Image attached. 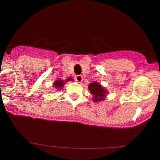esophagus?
Masks as SVG:
<instances>
[{
	"mask_svg": "<svg viewBox=\"0 0 160 160\" xmlns=\"http://www.w3.org/2000/svg\"><path fill=\"white\" fill-rule=\"evenodd\" d=\"M75 80L76 81L78 82V83H81L83 81V77L81 75H77L75 77Z\"/></svg>",
	"mask_w": 160,
	"mask_h": 160,
	"instance_id": "esophagus-1",
	"label": "esophagus"
}]
</instances>
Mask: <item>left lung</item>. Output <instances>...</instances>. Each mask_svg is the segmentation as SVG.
I'll use <instances>...</instances> for the list:
<instances>
[{
    "label": "left lung",
    "instance_id": "8db88e82",
    "mask_svg": "<svg viewBox=\"0 0 160 160\" xmlns=\"http://www.w3.org/2000/svg\"><path fill=\"white\" fill-rule=\"evenodd\" d=\"M88 90H90V93L93 96L92 101L95 103L104 101L106 96L108 93L107 89L98 82H93L90 83L88 86Z\"/></svg>",
    "mask_w": 160,
    "mask_h": 160
}]
</instances>
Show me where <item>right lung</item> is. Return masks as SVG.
I'll return each instance as SVG.
<instances>
[{
  "label": "right lung",
  "mask_w": 160,
  "mask_h": 160,
  "mask_svg": "<svg viewBox=\"0 0 160 160\" xmlns=\"http://www.w3.org/2000/svg\"><path fill=\"white\" fill-rule=\"evenodd\" d=\"M68 81H73V79H72V77H68V78H67L66 80H60V79H57V80H55V82L53 83L52 88H54L55 89L57 90L58 91H59V90L62 89L64 84H65V83Z\"/></svg>",
  "instance_id": "right-lung-1"
}]
</instances>
